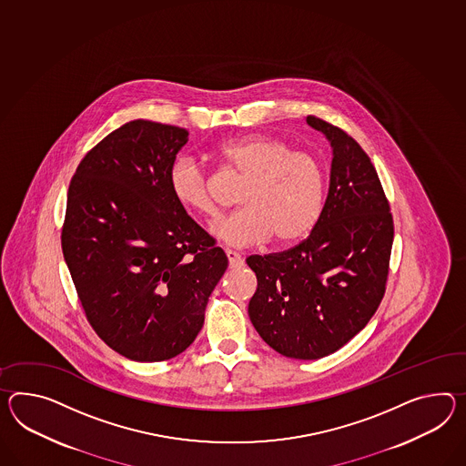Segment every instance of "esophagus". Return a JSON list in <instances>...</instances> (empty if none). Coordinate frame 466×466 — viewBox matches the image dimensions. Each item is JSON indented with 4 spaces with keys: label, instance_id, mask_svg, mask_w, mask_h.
<instances>
[{
    "label": "esophagus",
    "instance_id": "1",
    "mask_svg": "<svg viewBox=\"0 0 466 466\" xmlns=\"http://www.w3.org/2000/svg\"><path fill=\"white\" fill-rule=\"evenodd\" d=\"M226 256H228V268H230V269H238V268L244 266V259L238 256V252L228 249L226 250Z\"/></svg>",
    "mask_w": 466,
    "mask_h": 466
}]
</instances>
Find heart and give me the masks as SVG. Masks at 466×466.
I'll list each match as a JSON object with an SVG mask.
<instances>
[{"instance_id":"1","label":"heart","mask_w":466,"mask_h":466,"mask_svg":"<svg viewBox=\"0 0 466 466\" xmlns=\"http://www.w3.org/2000/svg\"><path fill=\"white\" fill-rule=\"evenodd\" d=\"M216 153L248 182L238 195L242 208L217 220L210 228L214 238L232 248H249L271 238L278 244H291L317 226L327 193V177L317 157L268 135L226 139L217 145ZM168 185L187 210L216 214L210 178L193 157L171 163Z\"/></svg>"}]
</instances>
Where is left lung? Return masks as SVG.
Returning <instances> with one entry per match:
<instances>
[{
  "instance_id": "1",
  "label": "left lung",
  "mask_w": 466,
  "mask_h": 466,
  "mask_svg": "<svg viewBox=\"0 0 466 466\" xmlns=\"http://www.w3.org/2000/svg\"><path fill=\"white\" fill-rule=\"evenodd\" d=\"M331 147L329 187L311 234L296 248L250 256L249 318L276 352L315 360L369 323L386 291L394 224L374 165L337 126L308 116Z\"/></svg>"
}]
</instances>
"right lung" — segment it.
Returning <instances> with one entry per match:
<instances>
[{"label":"right lung","instance_id":"1","mask_svg":"<svg viewBox=\"0 0 466 466\" xmlns=\"http://www.w3.org/2000/svg\"><path fill=\"white\" fill-rule=\"evenodd\" d=\"M188 131L135 119L80 161L62 250L92 329L114 352L161 362L192 345L228 256L175 200Z\"/></svg>","mask_w":466,"mask_h":466}]
</instances>
